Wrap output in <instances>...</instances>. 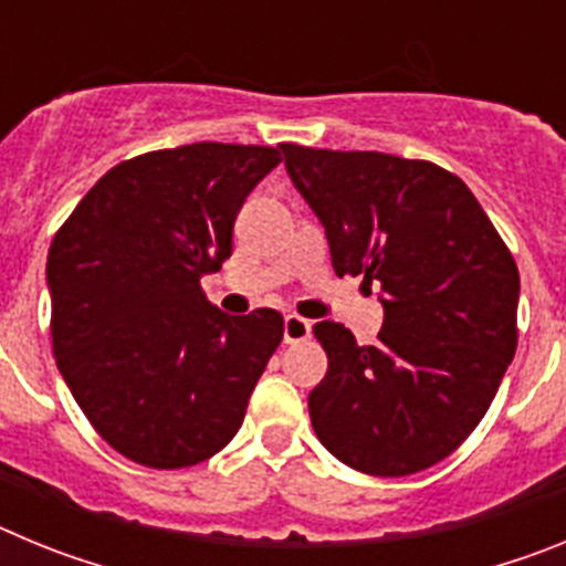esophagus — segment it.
Masks as SVG:
<instances>
[{
  "mask_svg": "<svg viewBox=\"0 0 566 566\" xmlns=\"http://www.w3.org/2000/svg\"><path fill=\"white\" fill-rule=\"evenodd\" d=\"M312 337V323L300 314H286L283 319V339L286 343H303V339Z\"/></svg>",
  "mask_w": 566,
  "mask_h": 566,
  "instance_id": "34e87169",
  "label": "esophagus"
}]
</instances>
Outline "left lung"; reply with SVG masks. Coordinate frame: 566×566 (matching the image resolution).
Returning <instances> with one entry per match:
<instances>
[{"label": "left lung", "instance_id": "1", "mask_svg": "<svg viewBox=\"0 0 566 566\" xmlns=\"http://www.w3.org/2000/svg\"><path fill=\"white\" fill-rule=\"evenodd\" d=\"M326 229L334 272L379 283L377 345L343 323L308 413L328 453L368 476H408L473 433L516 354L518 269L462 178L431 161L280 144Z\"/></svg>", "mask_w": 566, "mask_h": 566}]
</instances>
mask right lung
I'll return each mask as SVG.
<instances>
[{
	"label": "right lung",
	"instance_id": "right-lung-1",
	"mask_svg": "<svg viewBox=\"0 0 566 566\" xmlns=\"http://www.w3.org/2000/svg\"><path fill=\"white\" fill-rule=\"evenodd\" d=\"M274 147L187 144L135 155L84 195L48 254L59 371L98 437L144 468L175 470L227 448L283 317H229L201 277L232 254L247 195Z\"/></svg>",
	"mask_w": 566,
	"mask_h": 566
}]
</instances>
